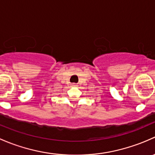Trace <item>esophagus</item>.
<instances>
[{
  "instance_id": "34e87169",
  "label": "esophagus",
  "mask_w": 155,
  "mask_h": 155,
  "mask_svg": "<svg viewBox=\"0 0 155 155\" xmlns=\"http://www.w3.org/2000/svg\"><path fill=\"white\" fill-rule=\"evenodd\" d=\"M71 86H72V87H78V85H77V84H73L72 85H71Z\"/></svg>"
}]
</instances>
